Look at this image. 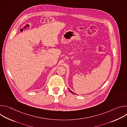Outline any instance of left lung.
<instances>
[{"label": "left lung", "instance_id": "1", "mask_svg": "<svg viewBox=\"0 0 127 127\" xmlns=\"http://www.w3.org/2000/svg\"><path fill=\"white\" fill-rule=\"evenodd\" d=\"M68 89H69V90H70V92H71V93H73V94H74V93H73V92H72V91H71V90H70V89H69V88H68ZM75 95H76V94H75Z\"/></svg>", "mask_w": 127, "mask_h": 127}]
</instances>
